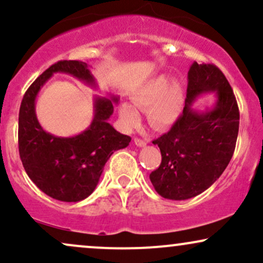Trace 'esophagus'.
Returning <instances> with one entry per match:
<instances>
[{
  "mask_svg": "<svg viewBox=\"0 0 263 263\" xmlns=\"http://www.w3.org/2000/svg\"><path fill=\"white\" fill-rule=\"evenodd\" d=\"M135 144L138 147H144L147 144V141L141 140V138H135Z\"/></svg>",
  "mask_w": 263,
  "mask_h": 263,
  "instance_id": "34e87169",
  "label": "esophagus"
}]
</instances>
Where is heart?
<instances>
[{
  "mask_svg": "<svg viewBox=\"0 0 263 263\" xmlns=\"http://www.w3.org/2000/svg\"><path fill=\"white\" fill-rule=\"evenodd\" d=\"M132 104L123 102L119 108L120 121L126 129L141 125V111H147L152 127L167 128L177 121L182 112L184 91L179 80L170 79L165 74L157 75L143 83L132 93Z\"/></svg>",
  "mask_w": 263,
  "mask_h": 263,
  "instance_id": "obj_1",
  "label": "heart"
}]
</instances>
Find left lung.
I'll return each instance as SVG.
<instances>
[{"label": "left lung", "mask_w": 263, "mask_h": 263, "mask_svg": "<svg viewBox=\"0 0 263 263\" xmlns=\"http://www.w3.org/2000/svg\"><path fill=\"white\" fill-rule=\"evenodd\" d=\"M209 92L216 95L213 106L195 110L196 98ZM238 121L236 99L221 70L193 63L182 116L153 141L162 153V163L149 174L156 192L171 200H186L213 185L234 155Z\"/></svg>", "instance_id": "obj_1"}]
</instances>
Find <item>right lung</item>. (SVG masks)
<instances>
[{"label":"right lung","mask_w":263,"mask_h":263,"mask_svg":"<svg viewBox=\"0 0 263 263\" xmlns=\"http://www.w3.org/2000/svg\"><path fill=\"white\" fill-rule=\"evenodd\" d=\"M66 74L98 89L90 66L78 60H62L48 68L28 87L18 117V148L26 173L42 192L68 203L84 200L95 190L115 151L126 148L129 136L117 132L108 123L116 95L93 98V119L85 131L71 137H59L42 127L35 114L39 91L53 74Z\"/></svg>","instance_id":"add662e5"}]
</instances>
